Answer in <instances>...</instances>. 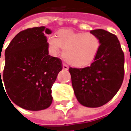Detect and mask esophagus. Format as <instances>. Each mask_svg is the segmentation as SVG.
Returning <instances> with one entry per match:
<instances>
[{
	"label": "esophagus",
	"mask_w": 131,
	"mask_h": 131,
	"mask_svg": "<svg viewBox=\"0 0 131 131\" xmlns=\"http://www.w3.org/2000/svg\"><path fill=\"white\" fill-rule=\"evenodd\" d=\"M68 69H69V67L66 64H64H64H63V70H67Z\"/></svg>",
	"instance_id": "esophagus-1"
}]
</instances>
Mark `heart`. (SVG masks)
<instances>
[{"label": "heart", "instance_id": "1", "mask_svg": "<svg viewBox=\"0 0 131 131\" xmlns=\"http://www.w3.org/2000/svg\"><path fill=\"white\" fill-rule=\"evenodd\" d=\"M47 43L55 54L62 48V55L65 61L75 67H83L91 63L100 47L99 39L95 34L74 32L70 29L59 30L57 38L48 36Z\"/></svg>", "mask_w": 131, "mask_h": 131}]
</instances>
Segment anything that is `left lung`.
<instances>
[{"label":"left lung","instance_id":"left-lung-1","mask_svg":"<svg viewBox=\"0 0 131 131\" xmlns=\"http://www.w3.org/2000/svg\"><path fill=\"white\" fill-rule=\"evenodd\" d=\"M100 41L96 57L91 66L70 67L74 95L82 105L99 107L110 102L124 78V53L117 36L104 29L91 30Z\"/></svg>","mask_w":131,"mask_h":131}]
</instances>
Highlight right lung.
Wrapping results in <instances>:
<instances>
[{
  "label": "right lung",
  "instance_id": "right-lung-1",
  "mask_svg": "<svg viewBox=\"0 0 131 131\" xmlns=\"http://www.w3.org/2000/svg\"><path fill=\"white\" fill-rule=\"evenodd\" d=\"M51 33L45 27L21 31L5 51L0 84L3 80L8 98L25 110H42L51 104V87L62 70V62L48 55L46 35Z\"/></svg>",
  "mask_w": 131,
  "mask_h": 131
}]
</instances>
